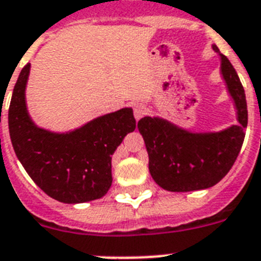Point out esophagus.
Masks as SVG:
<instances>
[{"mask_svg":"<svg viewBox=\"0 0 261 261\" xmlns=\"http://www.w3.org/2000/svg\"><path fill=\"white\" fill-rule=\"evenodd\" d=\"M145 113H146V108L144 104H136V106L133 107V115H135L136 121H139L141 117H144Z\"/></svg>","mask_w":261,"mask_h":261,"instance_id":"obj_1","label":"esophagus"}]
</instances>
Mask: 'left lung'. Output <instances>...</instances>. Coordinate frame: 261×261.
<instances>
[{"instance_id":"1","label":"left lung","mask_w":261,"mask_h":261,"mask_svg":"<svg viewBox=\"0 0 261 261\" xmlns=\"http://www.w3.org/2000/svg\"><path fill=\"white\" fill-rule=\"evenodd\" d=\"M213 50L220 59V76L232 99L238 124L206 132L182 128L160 116H145L137 124L148 150L150 175L168 191L213 188L232 168L244 141L248 122L244 88L230 61L215 44Z\"/></svg>"}]
</instances>
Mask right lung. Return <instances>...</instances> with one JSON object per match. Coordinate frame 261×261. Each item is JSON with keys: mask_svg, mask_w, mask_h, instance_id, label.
<instances>
[{"mask_svg": "<svg viewBox=\"0 0 261 261\" xmlns=\"http://www.w3.org/2000/svg\"><path fill=\"white\" fill-rule=\"evenodd\" d=\"M30 63L22 68L9 107V132L17 158L42 190L63 203L99 199L112 185V155L136 128L132 108L101 115L79 128L54 132L29 115L26 86Z\"/></svg>", "mask_w": 261, "mask_h": 261, "instance_id": "add662e5", "label": "right lung"}]
</instances>
